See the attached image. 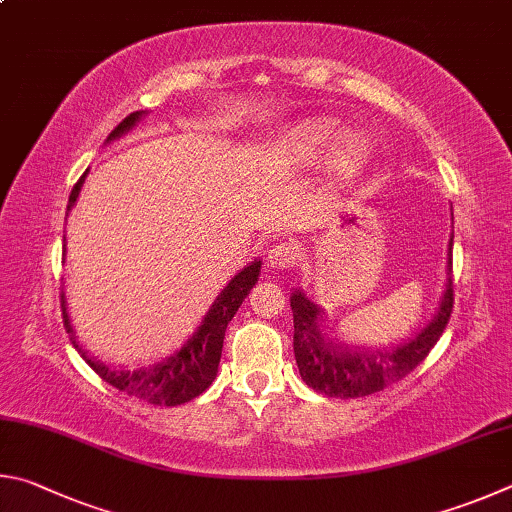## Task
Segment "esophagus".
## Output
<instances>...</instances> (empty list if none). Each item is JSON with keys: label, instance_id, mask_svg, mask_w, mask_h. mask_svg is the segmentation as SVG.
<instances>
[{"label": "esophagus", "instance_id": "esophagus-1", "mask_svg": "<svg viewBox=\"0 0 512 512\" xmlns=\"http://www.w3.org/2000/svg\"><path fill=\"white\" fill-rule=\"evenodd\" d=\"M299 261V247L294 242H276L272 249L267 251V267L272 270H288Z\"/></svg>", "mask_w": 512, "mask_h": 512}]
</instances>
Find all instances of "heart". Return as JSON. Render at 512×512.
Masks as SVG:
<instances>
[{"instance_id": "obj_1", "label": "heart", "mask_w": 512, "mask_h": 512, "mask_svg": "<svg viewBox=\"0 0 512 512\" xmlns=\"http://www.w3.org/2000/svg\"><path fill=\"white\" fill-rule=\"evenodd\" d=\"M335 134V125L328 121H310L306 125H301V128L294 130L290 137V155L301 161V164H312V161H317L321 157V152L330 146ZM369 155V141L360 137V134H346V137L337 141L333 152H330L328 164L337 177L346 179L360 173Z\"/></svg>"}]
</instances>
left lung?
Returning <instances> with one entry per match:
<instances>
[{
  "mask_svg": "<svg viewBox=\"0 0 512 512\" xmlns=\"http://www.w3.org/2000/svg\"><path fill=\"white\" fill-rule=\"evenodd\" d=\"M447 247V283L432 321L407 342L389 348L348 346L324 330L326 312L301 290H294L290 308L294 317V357L303 382L328 398H364L387 389L411 373L441 339L452 315V245Z\"/></svg>",
  "mask_w": 512,
  "mask_h": 512,
  "instance_id": "left-lung-1",
  "label": "left lung"
}]
</instances>
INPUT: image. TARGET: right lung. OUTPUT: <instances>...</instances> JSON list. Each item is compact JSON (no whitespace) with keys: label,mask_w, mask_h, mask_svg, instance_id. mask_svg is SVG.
Masks as SVG:
<instances>
[{"label":"right lung","mask_w":512,"mask_h":512,"mask_svg":"<svg viewBox=\"0 0 512 512\" xmlns=\"http://www.w3.org/2000/svg\"><path fill=\"white\" fill-rule=\"evenodd\" d=\"M146 110L132 112L130 116L116 125L107 137V143L123 137L125 132H130L134 125L141 121V116H146ZM87 175V173H85ZM85 175L78 179L76 186L71 188L67 213L74 209L78 200L80 188L85 184ZM258 274H261V261H251L247 267L233 276V279L224 285V290L215 297L213 306L206 312L202 324L197 326L195 333L186 339L184 346L168 355L166 360L141 366V369H123V366H112L105 364L98 357L89 355L83 346L76 342L74 326H71V319L67 315V301L65 292H62V319H65V328L69 333L71 344H74L80 357L92 366V369L101 375V378L112 384L114 389L125 391L128 396H134L139 400H146L150 405L159 407H175L184 405V402L193 400L211 387V382L218 375V364L222 355V342H224V330L227 324L236 315L240 303L245 301L249 290L254 288L258 281Z\"/></svg>","instance_id":"right-lung-1"}]
</instances>
